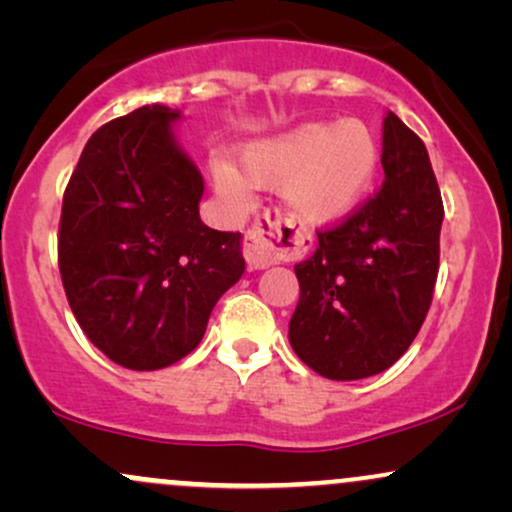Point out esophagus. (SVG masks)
Here are the masks:
<instances>
[{"instance_id": "1", "label": "esophagus", "mask_w": 512, "mask_h": 512, "mask_svg": "<svg viewBox=\"0 0 512 512\" xmlns=\"http://www.w3.org/2000/svg\"><path fill=\"white\" fill-rule=\"evenodd\" d=\"M296 240L281 233L279 216H264L255 221L243 236V255L250 269H264L269 264L284 260L286 252L293 250Z\"/></svg>"}]
</instances>
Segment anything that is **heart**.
<instances>
[{
    "mask_svg": "<svg viewBox=\"0 0 512 512\" xmlns=\"http://www.w3.org/2000/svg\"><path fill=\"white\" fill-rule=\"evenodd\" d=\"M378 161V139L361 120L305 122L245 146L238 170L214 163L211 178L236 209L250 207V187L281 190L296 219L322 226L361 202Z\"/></svg>",
    "mask_w": 512,
    "mask_h": 512,
    "instance_id": "heart-1",
    "label": "heart"
}]
</instances>
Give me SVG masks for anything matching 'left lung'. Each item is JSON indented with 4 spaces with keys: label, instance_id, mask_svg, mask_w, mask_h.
Instances as JSON below:
<instances>
[{
    "label": "left lung",
    "instance_id": "8db88e82",
    "mask_svg": "<svg viewBox=\"0 0 512 512\" xmlns=\"http://www.w3.org/2000/svg\"><path fill=\"white\" fill-rule=\"evenodd\" d=\"M385 180L296 264L289 322L298 358L322 378L383 373L424 325L438 279L443 199L424 142L395 113L383 122Z\"/></svg>",
    "mask_w": 512,
    "mask_h": 512
}]
</instances>
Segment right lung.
I'll list each match as a JSON object with an SVG mask.
<instances>
[{
    "label": "right lung",
    "instance_id": "add662e5",
    "mask_svg": "<svg viewBox=\"0 0 512 512\" xmlns=\"http://www.w3.org/2000/svg\"><path fill=\"white\" fill-rule=\"evenodd\" d=\"M178 110L144 105L88 139L62 199L57 257L93 346L129 370L173 366L245 272L240 233L199 219L204 180L175 142Z\"/></svg>",
    "mask_w": 512,
    "mask_h": 512
}]
</instances>
